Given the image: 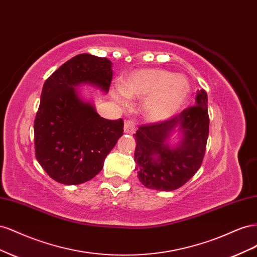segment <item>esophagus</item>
<instances>
[{
  "label": "esophagus",
  "mask_w": 257,
  "mask_h": 257,
  "mask_svg": "<svg viewBox=\"0 0 257 257\" xmlns=\"http://www.w3.org/2000/svg\"><path fill=\"white\" fill-rule=\"evenodd\" d=\"M136 131V124L134 121L127 120L124 123V133L125 134H134Z\"/></svg>",
  "instance_id": "obj_1"
}]
</instances>
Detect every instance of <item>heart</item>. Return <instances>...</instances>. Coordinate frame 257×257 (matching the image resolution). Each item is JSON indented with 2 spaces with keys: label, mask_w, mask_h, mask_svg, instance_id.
Here are the masks:
<instances>
[{
  "label": "heart",
  "mask_w": 257,
  "mask_h": 257,
  "mask_svg": "<svg viewBox=\"0 0 257 257\" xmlns=\"http://www.w3.org/2000/svg\"><path fill=\"white\" fill-rule=\"evenodd\" d=\"M121 92L130 99H145L144 116L158 123L170 119L182 109L189 99L191 84L183 75H175L163 68H142L123 79ZM115 97L123 100L121 95Z\"/></svg>",
  "instance_id": "heart-1"
}]
</instances>
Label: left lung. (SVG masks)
Returning a JSON list of instances; mask_svg holds the SVG:
<instances>
[{"label": "left lung", "mask_w": 257, "mask_h": 257, "mask_svg": "<svg viewBox=\"0 0 257 257\" xmlns=\"http://www.w3.org/2000/svg\"><path fill=\"white\" fill-rule=\"evenodd\" d=\"M176 131L181 135V142L170 146V138ZM208 135V96L205 90H200L195 106L167 121L142 125L134 134L139 181L157 191L181 188L203 163Z\"/></svg>", "instance_id": "1"}]
</instances>
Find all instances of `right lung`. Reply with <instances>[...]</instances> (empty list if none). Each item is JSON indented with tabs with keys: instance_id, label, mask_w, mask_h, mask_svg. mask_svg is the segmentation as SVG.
<instances>
[{
	"instance_id": "1",
	"label": "right lung",
	"mask_w": 257,
	"mask_h": 257,
	"mask_svg": "<svg viewBox=\"0 0 257 257\" xmlns=\"http://www.w3.org/2000/svg\"><path fill=\"white\" fill-rule=\"evenodd\" d=\"M111 62L89 53L78 54L45 81L34 121L35 155L53 180L66 185L87 182L123 135V120L100 116L77 88L90 84L108 93Z\"/></svg>"
}]
</instances>
